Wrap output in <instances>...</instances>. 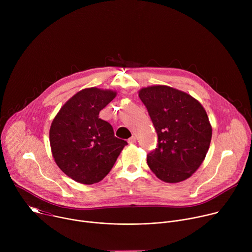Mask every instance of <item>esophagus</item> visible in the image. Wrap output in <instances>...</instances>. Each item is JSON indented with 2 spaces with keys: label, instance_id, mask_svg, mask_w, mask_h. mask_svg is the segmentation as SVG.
I'll list each match as a JSON object with an SVG mask.
<instances>
[{
  "label": "esophagus",
  "instance_id": "34e87169",
  "mask_svg": "<svg viewBox=\"0 0 252 252\" xmlns=\"http://www.w3.org/2000/svg\"><path fill=\"white\" fill-rule=\"evenodd\" d=\"M128 143L129 145H134V143H136V137L135 136H131L128 138Z\"/></svg>",
  "mask_w": 252,
  "mask_h": 252
}]
</instances>
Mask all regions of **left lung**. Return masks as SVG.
Listing matches in <instances>:
<instances>
[{"instance_id": "obj_1", "label": "left lung", "mask_w": 252, "mask_h": 252, "mask_svg": "<svg viewBox=\"0 0 252 252\" xmlns=\"http://www.w3.org/2000/svg\"><path fill=\"white\" fill-rule=\"evenodd\" d=\"M138 96L158 136V148L148 155L150 168L164 183L186 181L209 149L212 127L204 107L189 94L164 85L141 88Z\"/></svg>"}]
</instances>
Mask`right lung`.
I'll use <instances>...</instances> for the list:
<instances>
[{"label": "right lung", "mask_w": 252, "mask_h": 252, "mask_svg": "<svg viewBox=\"0 0 252 252\" xmlns=\"http://www.w3.org/2000/svg\"><path fill=\"white\" fill-rule=\"evenodd\" d=\"M116 95L113 90L84 89L65 101L52 122L53 158L61 170L79 184L102 181L127 145L115 136L109 123L98 119Z\"/></svg>", "instance_id": "1"}]
</instances>
